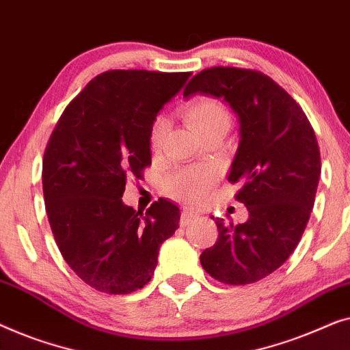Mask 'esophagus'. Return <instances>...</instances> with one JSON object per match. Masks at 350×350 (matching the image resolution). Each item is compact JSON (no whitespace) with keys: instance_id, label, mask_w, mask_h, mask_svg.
I'll return each mask as SVG.
<instances>
[{"instance_id":"obj_1","label":"esophagus","mask_w":350,"mask_h":350,"mask_svg":"<svg viewBox=\"0 0 350 350\" xmlns=\"http://www.w3.org/2000/svg\"><path fill=\"white\" fill-rule=\"evenodd\" d=\"M196 217H198V215H196L195 213H191V211H189V209H184L180 214V225L187 226L189 224L193 222Z\"/></svg>"}]
</instances>
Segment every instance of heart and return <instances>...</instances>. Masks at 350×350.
Returning a JSON list of instances; mask_svg holds the SVG:
<instances>
[{"instance_id":"obj_1","label":"heart","mask_w":350,"mask_h":350,"mask_svg":"<svg viewBox=\"0 0 350 350\" xmlns=\"http://www.w3.org/2000/svg\"><path fill=\"white\" fill-rule=\"evenodd\" d=\"M184 119L193 130L203 137L220 135L230 130L231 114L222 101L213 96H196L184 106ZM166 135V122L157 119L149 131V149L159 152ZM215 176L211 170L203 166H190V168L177 170L174 174L166 177L163 189L171 198L184 201V203H200L213 189Z\"/></svg>"}]
</instances>
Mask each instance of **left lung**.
<instances>
[{
  "label": "left lung",
  "mask_w": 350,
  "mask_h": 350,
  "mask_svg": "<svg viewBox=\"0 0 350 350\" xmlns=\"http://www.w3.org/2000/svg\"><path fill=\"white\" fill-rule=\"evenodd\" d=\"M222 98L239 117V147L230 184L249 220L226 225L200 255L201 267L230 285L254 284L275 271L297 247L321 177L317 137L301 106L271 77L255 70L214 66L191 77L184 96Z\"/></svg>",
  "instance_id": "left-lung-1"
}]
</instances>
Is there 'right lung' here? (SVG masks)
<instances>
[{
  "mask_svg": "<svg viewBox=\"0 0 350 350\" xmlns=\"http://www.w3.org/2000/svg\"><path fill=\"white\" fill-rule=\"evenodd\" d=\"M191 72L111 70L92 79L53 128L42 191L53 238L70 268L98 292L126 295L154 275L160 245L179 228L166 200L146 215L122 203L128 179L152 163L149 131Z\"/></svg>",
  "mask_w": 350,
  "mask_h": 350,
  "instance_id": "1",
  "label": "right lung"
}]
</instances>
